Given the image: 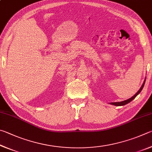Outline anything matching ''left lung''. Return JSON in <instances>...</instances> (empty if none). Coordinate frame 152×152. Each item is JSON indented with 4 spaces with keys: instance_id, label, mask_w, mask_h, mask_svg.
<instances>
[{
    "instance_id": "left-lung-1",
    "label": "left lung",
    "mask_w": 152,
    "mask_h": 152,
    "mask_svg": "<svg viewBox=\"0 0 152 152\" xmlns=\"http://www.w3.org/2000/svg\"><path fill=\"white\" fill-rule=\"evenodd\" d=\"M145 79H146V77L145 78V80H144V81H143L142 86V87H140V89H139V91H138L136 93V94H135L134 95V96L132 97L131 98H129V99H128L123 101V102H112V103H110V104H111V105H115V106H123V105H125L127 104V103H129V102H131L132 101L133 99H135V97H136L137 95H139V94H140V92L142 91L143 87V86H144V84H145Z\"/></svg>"
}]
</instances>
